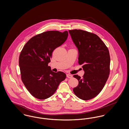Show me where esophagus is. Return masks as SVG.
Listing matches in <instances>:
<instances>
[{
	"label": "esophagus",
	"mask_w": 129,
	"mask_h": 129,
	"mask_svg": "<svg viewBox=\"0 0 129 129\" xmlns=\"http://www.w3.org/2000/svg\"><path fill=\"white\" fill-rule=\"evenodd\" d=\"M67 77L68 78H71L73 77V75H71V74H67Z\"/></svg>",
	"instance_id": "obj_1"
}]
</instances>
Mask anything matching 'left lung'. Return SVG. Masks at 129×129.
<instances>
[{"instance_id":"left-lung-1","label":"left lung","mask_w":129,"mask_h":129,"mask_svg":"<svg viewBox=\"0 0 129 129\" xmlns=\"http://www.w3.org/2000/svg\"><path fill=\"white\" fill-rule=\"evenodd\" d=\"M69 32L79 51L78 63L85 71L82 78L74 75L79 83L73 91L80 99L89 100L98 95L108 78L110 70L109 50L95 34L81 29Z\"/></svg>"}]
</instances>
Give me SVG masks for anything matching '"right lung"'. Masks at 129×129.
<instances>
[{"label": "right lung", "instance_id": "1", "mask_svg": "<svg viewBox=\"0 0 129 129\" xmlns=\"http://www.w3.org/2000/svg\"><path fill=\"white\" fill-rule=\"evenodd\" d=\"M68 36L67 31L44 32L31 38L22 50L19 58L21 79L35 98L50 97L66 78V74L52 72L48 64L54 50L66 41Z\"/></svg>", "mask_w": 129, "mask_h": 129}]
</instances>
